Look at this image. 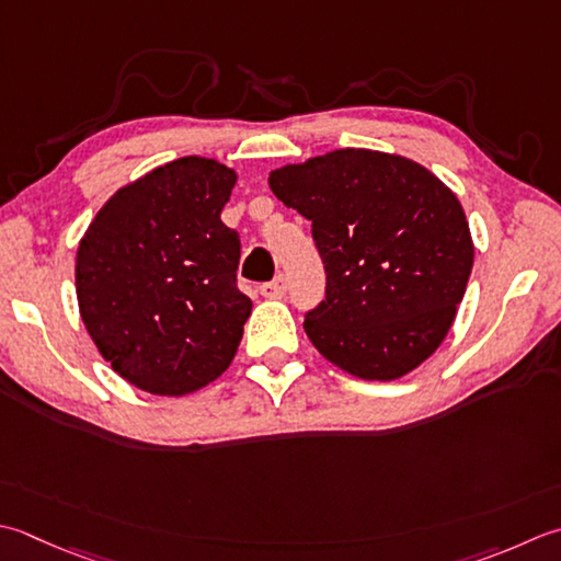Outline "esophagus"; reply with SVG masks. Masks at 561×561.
<instances>
[{
    "instance_id": "esophagus-1",
    "label": "esophagus",
    "mask_w": 561,
    "mask_h": 561,
    "mask_svg": "<svg viewBox=\"0 0 561 561\" xmlns=\"http://www.w3.org/2000/svg\"><path fill=\"white\" fill-rule=\"evenodd\" d=\"M284 291H287V279H284V277L272 279V282L262 284V287H260V294L265 296V299H282Z\"/></svg>"
}]
</instances>
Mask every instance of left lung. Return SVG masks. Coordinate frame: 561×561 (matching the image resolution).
I'll list each match as a JSON object with an SVG mask.
<instances>
[{
  "mask_svg": "<svg viewBox=\"0 0 561 561\" xmlns=\"http://www.w3.org/2000/svg\"><path fill=\"white\" fill-rule=\"evenodd\" d=\"M270 190L311 221L325 301L304 331L337 369L393 381L421 367L455 323L474 265L457 194L421 162L340 148L270 172Z\"/></svg>",
  "mask_w": 561,
  "mask_h": 561,
  "instance_id": "obj_1",
  "label": "left lung"
}]
</instances>
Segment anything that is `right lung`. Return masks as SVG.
I'll list each match as a JSON object with an SVG mask.
<instances>
[{
  "mask_svg": "<svg viewBox=\"0 0 561 561\" xmlns=\"http://www.w3.org/2000/svg\"><path fill=\"white\" fill-rule=\"evenodd\" d=\"M233 168L186 156L121 186L77 245L87 333L116 375L184 397L228 369L252 301L236 287L240 240L221 211Z\"/></svg>",
  "mask_w": 561,
  "mask_h": 561,
  "instance_id": "right-lung-1",
  "label": "right lung"
}]
</instances>
